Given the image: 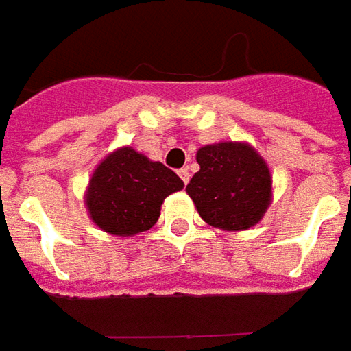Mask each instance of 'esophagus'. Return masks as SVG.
Here are the masks:
<instances>
[{
  "label": "esophagus",
  "instance_id": "34e87169",
  "mask_svg": "<svg viewBox=\"0 0 351 351\" xmlns=\"http://www.w3.org/2000/svg\"><path fill=\"white\" fill-rule=\"evenodd\" d=\"M178 173H180V178H181V180H183V183L187 185V183H189V180H191L189 170H187V168H181V170L178 171Z\"/></svg>",
  "mask_w": 351,
  "mask_h": 351
}]
</instances>
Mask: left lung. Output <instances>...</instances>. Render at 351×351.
<instances>
[{"label":"left lung","instance_id":"8db88e82","mask_svg":"<svg viewBox=\"0 0 351 351\" xmlns=\"http://www.w3.org/2000/svg\"><path fill=\"white\" fill-rule=\"evenodd\" d=\"M200 170L187 185L200 217L223 231L254 227L271 204V171L245 141H221L197 151Z\"/></svg>","mask_w":351,"mask_h":351}]
</instances>
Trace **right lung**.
Returning a JSON list of instances; mask_svg holds the SVG:
<instances>
[{
	"label": "right lung",
	"mask_w": 351,
	"mask_h": 351,
	"mask_svg": "<svg viewBox=\"0 0 351 351\" xmlns=\"http://www.w3.org/2000/svg\"><path fill=\"white\" fill-rule=\"evenodd\" d=\"M183 189V181L134 147L106 154L91 173L84 202L91 221L105 233L134 237L151 229L164 199Z\"/></svg>",
	"instance_id": "right-lung-1"
}]
</instances>
